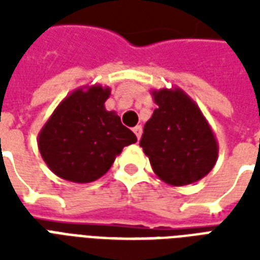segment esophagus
I'll return each mask as SVG.
<instances>
[{"instance_id":"1","label":"esophagus","mask_w":260,"mask_h":260,"mask_svg":"<svg viewBox=\"0 0 260 260\" xmlns=\"http://www.w3.org/2000/svg\"><path fill=\"white\" fill-rule=\"evenodd\" d=\"M134 132H135V135L138 139H141V136H142V126L141 125H136L135 128H134Z\"/></svg>"}]
</instances>
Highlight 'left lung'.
I'll return each instance as SVG.
<instances>
[{
	"mask_svg": "<svg viewBox=\"0 0 260 260\" xmlns=\"http://www.w3.org/2000/svg\"><path fill=\"white\" fill-rule=\"evenodd\" d=\"M152 96L158 107L145 124L141 147L154 174L173 186L202 180L217 161L218 145L201 108L180 87Z\"/></svg>",
	"mask_w": 260,
	"mask_h": 260,
	"instance_id": "obj_1",
	"label": "left lung"
}]
</instances>
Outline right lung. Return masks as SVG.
Segmentation results:
<instances>
[{
	"mask_svg": "<svg viewBox=\"0 0 260 260\" xmlns=\"http://www.w3.org/2000/svg\"><path fill=\"white\" fill-rule=\"evenodd\" d=\"M111 89L102 85L79 87L69 93L39 134L43 160L62 180L87 184L99 180L113 166L135 134L121 124L104 103Z\"/></svg>",
	"mask_w": 260,
	"mask_h": 260,
	"instance_id": "add662e5",
	"label": "right lung"
}]
</instances>
